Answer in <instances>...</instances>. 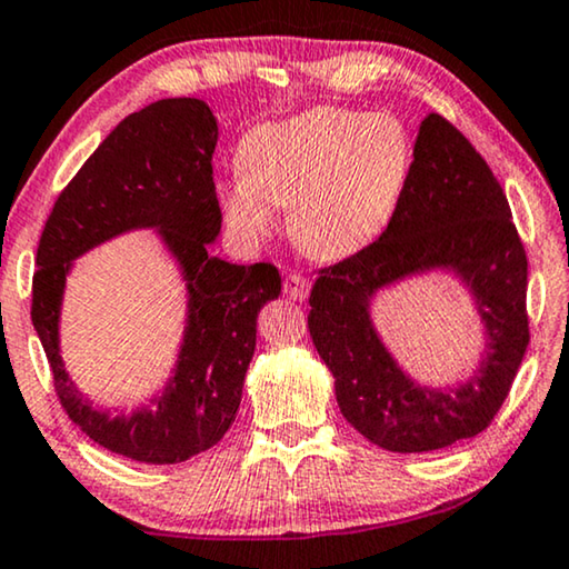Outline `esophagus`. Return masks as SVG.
<instances>
[{
	"mask_svg": "<svg viewBox=\"0 0 569 569\" xmlns=\"http://www.w3.org/2000/svg\"><path fill=\"white\" fill-rule=\"evenodd\" d=\"M283 293L288 296V299H293V301H303V299H307V293H309V278H303L299 273L286 276Z\"/></svg>",
	"mask_w": 569,
	"mask_h": 569,
	"instance_id": "34e87169",
	"label": "esophagus"
}]
</instances>
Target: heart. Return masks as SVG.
Segmentation results:
<instances>
[{"label": "heart", "mask_w": 569, "mask_h": 569, "mask_svg": "<svg viewBox=\"0 0 569 569\" xmlns=\"http://www.w3.org/2000/svg\"><path fill=\"white\" fill-rule=\"evenodd\" d=\"M412 157L410 133L395 116L309 108L244 136L239 174L219 188V201L247 242L273 231V206H281L303 254L346 260L387 231L410 182Z\"/></svg>", "instance_id": "heart-1"}]
</instances>
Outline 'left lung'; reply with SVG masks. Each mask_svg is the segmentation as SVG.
Returning a JSON list of instances; mask_svg holds the SVG:
<instances>
[{"label":"left lung","instance_id":"1","mask_svg":"<svg viewBox=\"0 0 569 569\" xmlns=\"http://www.w3.org/2000/svg\"><path fill=\"white\" fill-rule=\"evenodd\" d=\"M508 198L467 136L430 113L415 141L410 182L387 231L366 250L319 270L309 335L335 376L350 426L397 453L438 451L490 426L528 346V260ZM443 269L468 286L486 325V356L459 388L412 382L370 322L383 284Z\"/></svg>","mask_w":569,"mask_h":569}]
</instances>
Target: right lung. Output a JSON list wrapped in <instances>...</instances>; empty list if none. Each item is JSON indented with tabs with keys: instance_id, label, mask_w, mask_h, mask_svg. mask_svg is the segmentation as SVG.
<instances>
[{
	"instance_id": "obj_1",
	"label": "right lung",
	"mask_w": 569,
	"mask_h": 569,
	"mask_svg": "<svg viewBox=\"0 0 569 569\" xmlns=\"http://www.w3.org/2000/svg\"><path fill=\"white\" fill-rule=\"evenodd\" d=\"M219 126L196 98L157 100L118 123L48 216L33 276V327L69 420L108 451L143 463H180L219 443L237 418L258 338V311L281 293L270 262L234 266L208 252L221 231L213 186ZM133 228H157L181 266L189 319L171 381L133 416L81 397L58 348L70 260Z\"/></svg>"
}]
</instances>
